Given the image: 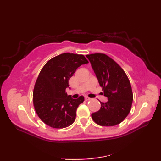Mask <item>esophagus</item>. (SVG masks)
I'll return each mask as SVG.
<instances>
[{"instance_id": "esophagus-1", "label": "esophagus", "mask_w": 161, "mask_h": 161, "mask_svg": "<svg viewBox=\"0 0 161 161\" xmlns=\"http://www.w3.org/2000/svg\"><path fill=\"white\" fill-rule=\"evenodd\" d=\"M91 100V98L90 97H85V100L86 101H88V100Z\"/></svg>"}]
</instances>
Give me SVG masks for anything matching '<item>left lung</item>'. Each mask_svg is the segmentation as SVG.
<instances>
[{"label": "left lung", "mask_w": 161, "mask_h": 161, "mask_svg": "<svg viewBox=\"0 0 161 161\" xmlns=\"http://www.w3.org/2000/svg\"><path fill=\"white\" fill-rule=\"evenodd\" d=\"M91 64L98 82L108 101L91 114L93 121L100 126L117 125L131 111L133 93L131 84L125 71L111 58L102 53L86 55Z\"/></svg>", "instance_id": "8db88e82"}]
</instances>
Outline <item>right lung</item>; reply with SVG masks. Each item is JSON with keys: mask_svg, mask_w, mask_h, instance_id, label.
I'll use <instances>...</instances> for the list:
<instances>
[{"mask_svg": "<svg viewBox=\"0 0 161 161\" xmlns=\"http://www.w3.org/2000/svg\"><path fill=\"white\" fill-rule=\"evenodd\" d=\"M82 54L63 53L50 59L37 77L33 104L39 118L50 127L62 129L71 125L84 96L73 99L66 93L68 81L78 67L88 64Z\"/></svg>", "mask_w": 161, "mask_h": 161, "instance_id": "obj_1", "label": "right lung"}]
</instances>
